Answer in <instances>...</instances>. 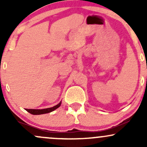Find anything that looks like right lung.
I'll return each instance as SVG.
<instances>
[{
  "label": "right lung",
  "instance_id": "right-lung-1",
  "mask_svg": "<svg viewBox=\"0 0 147 147\" xmlns=\"http://www.w3.org/2000/svg\"><path fill=\"white\" fill-rule=\"evenodd\" d=\"M61 103L58 104L57 105L53 106L52 108H48V109H25L28 113L32 114V115H41V114H45V113H48L52 112V111H55V109H57V108H59L61 105Z\"/></svg>",
  "mask_w": 147,
  "mask_h": 147
}]
</instances>
